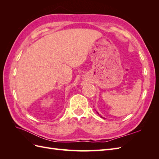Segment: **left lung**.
<instances>
[{
    "label": "left lung",
    "mask_w": 159,
    "mask_h": 159,
    "mask_svg": "<svg viewBox=\"0 0 159 159\" xmlns=\"http://www.w3.org/2000/svg\"><path fill=\"white\" fill-rule=\"evenodd\" d=\"M97 113H98V112H97ZM98 115H99V113H98Z\"/></svg>",
    "instance_id": "1"
}]
</instances>
